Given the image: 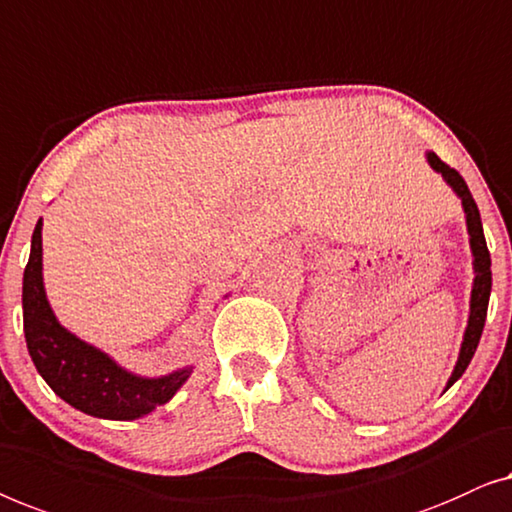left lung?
<instances>
[{
  "label": "left lung",
  "mask_w": 512,
  "mask_h": 512,
  "mask_svg": "<svg viewBox=\"0 0 512 512\" xmlns=\"http://www.w3.org/2000/svg\"><path fill=\"white\" fill-rule=\"evenodd\" d=\"M427 162L436 174L443 176V181L452 187V192L462 199V208L466 215V232H469V246L473 255V287H471V301H469V322H466L464 341H462V348H459L457 364L455 369H452V376L448 378V385H445V390H450V387L462 378L466 366L471 364L475 348H478L480 343L482 327H485V318H487L489 292H492V259H489L485 234H482L480 211L471 197L469 185L464 183V178L459 176L455 169H450L448 164L438 160V155L431 153V150H427Z\"/></svg>",
  "instance_id": "obj_1"
}]
</instances>
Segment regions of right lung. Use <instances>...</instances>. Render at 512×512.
I'll use <instances>...</instances> for the list:
<instances>
[{"label":"right lung","instance_id":"1","mask_svg":"<svg viewBox=\"0 0 512 512\" xmlns=\"http://www.w3.org/2000/svg\"><path fill=\"white\" fill-rule=\"evenodd\" d=\"M41 229L43 220L34 227L23 276L25 341L39 376L69 406L102 420H139L174 399L190 378V364L164 376H139L60 325L43 287Z\"/></svg>","mask_w":512,"mask_h":512}]
</instances>
